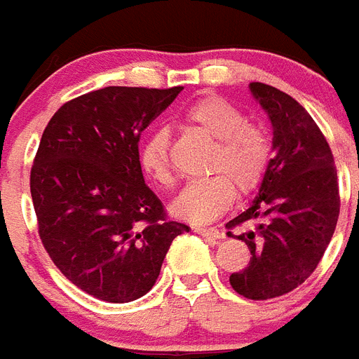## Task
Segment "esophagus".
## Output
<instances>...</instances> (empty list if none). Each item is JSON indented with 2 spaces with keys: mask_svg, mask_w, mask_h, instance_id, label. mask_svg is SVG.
<instances>
[{
  "mask_svg": "<svg viewBox=\"0 0 359 359\" xmlns=\"http://www.w3.org/2000/svg\"><path fill=\"white\" fill-rule=\"evenodd\" d=\"M198 235H203V237H211V239H222V231L217 228H202V226H196L194 228Z\"/></svg>",
  "mask_w": 359,
  "mask_h": 359,
  "instance_id": "1",
  "label": "esophagus"
}]
</instances>
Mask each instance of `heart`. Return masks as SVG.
<instances>
[{"instance_id": "heart-1", "label": "heart", "mask_w": 359, "mask_h": 359, "mask_svg": "<svg viewBox=\"0 0 359 359\" xmlns=\"http://www.w3.org/2000/svg\"><path fill=\"white\" fill-rule=\"evenodd\" d=\"M183 122L215 140L209 157V177L189 182L172 202V213L189 222H209L229 208L235 182L241 193H250L263 182L271 165V142L261 128L246 122L233 103L220 96H203L189 105ZM139 165L151 182L172 183L168 161V131H151L139 148Z\"/></svg>"}]
</instances>
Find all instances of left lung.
<instances>
[{
    "label": "left lung",
    "mask_w": 359,
    "mask_h": 359,
    "mask_svg": "<svg viewBox=\"0 0 359 359\" xmlns=\"http://www.w3.org/2000/svg\"><path fill=\"white\" fill-rule=\"evenodd\" d=\"M250 93L271 118L274 157L256 198L226 224L259 220L237 235L252 257L229 283L245 298L269 300L291 293L317 269L339 219V185L332 150L308 111L265 83H250Z\"/></svg>",
    "instance_id": "left-lung-1"
}]
</instances>
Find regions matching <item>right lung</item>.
I'll list each match as a JSON object with an SVG mask.
<instances>
[{"label": "right lung", "mask_w": 359, "mask_h": 359, "mask_svg": "<svg viewBox=\"0 0 359 359\" xmlns=\"http://www.w3.org/2000/svg\"><path fill=\"white\" fill-rule=\"evenodd\" d=\"M183 87H105L66 102L46 126L31 168L39 235L74 285L111 304L154 287L170 243L189 226L166 220L144 183L140 133Z\"/></svg>", "instance_id": "1"}]
</instances>
